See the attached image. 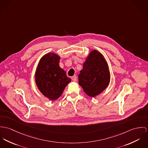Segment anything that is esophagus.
<instances>
[{"instance_id": "1", "label": "esophagus", "mask_w": 148, "mask_h": 148, "mask_svg": "<svg viewBox=\"0 0 148 148\" xmlns=\"http://www.w3.org/2000/svg\"><path fill=\"white\" fill-rule=\"evenodd\" d=\"M77 77H76V76H73V77H72V78H71V79L74 81V82H76L77 81Z\"/></svg>"}]
</instances>
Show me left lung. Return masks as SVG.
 <instances>
[{"label":"left lung","instance_id":"obj_1","mask_svg":"<svg viewBox=\"0 0 148 148\" xmlns=\"http://www.w3.org/2000/svg\"><path fill=\"white\" fill-rule=\"evenodd\" d=\"M78 80L84 92L91 97L100 94L108 86L110 74L108 65L97 50L92 51L87 58Z\"/></svg>","mask_w":148,"mask_h":148}]
</instances>
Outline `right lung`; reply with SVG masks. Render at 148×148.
<instances>
[{
	"label": "right lung",
	"instance_id": "obj_1",
	"mask_svg": "<svg viewBox=\"0 0 148 148\" xmlns=\"http://www.w3.org/2000/svg\"><path fill=\"white\" fill-rule=\"evenodd\" d=\"M60 60V57L54 53L45 55L39 62L35 75L38 90L51 100L58 98L71 82L65 71L59 66Z\"/></svg>",
	"mask_w": 148,
	"mask_h": 148
}]
</instances>
